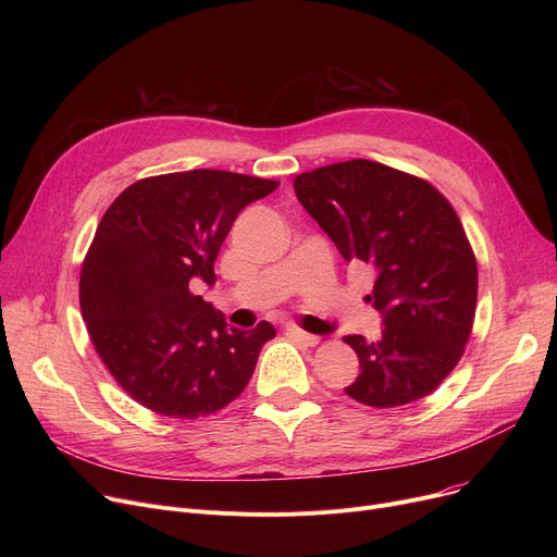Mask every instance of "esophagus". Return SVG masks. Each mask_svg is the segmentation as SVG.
Wrapping results in <instances>:
<instances>
[{
    "instance_id": "34e87169",
    "label": "esophagus",
    "mask_w": 557,
    "mask_h": 557,
    "mask_svg": "<svg viewBox=\"0 0 557 557\" xmlns=\"http://www.w3.org/2000/svg\"><path fill=\"white\" fill-rule=\"evenodd\" d=\"M284 332H286V336L296 338V341H300V343H305V345H318V341H320L318 336H313V334H309V332H305V330H300V327H296V325H286Z\"/></svg>"
}]
</instances>
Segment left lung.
<instances>
[{
    "instance_id": "8db88e82",
    "label": "left lung",
    "mask_w": 557,
    "mask_h": 557,
    "mask_svg": "<svg viewBox=\"0 0 557 557\" xmlns=\"http://www.w3.org/2000/svg\"><path fill=\"white\" fill-rule=\"evenodd\" d=\"M294 189L347 261L374 271L382 338L345 336L361 374L345 393L372 408L418 401L458 366L476 313L479 269L451 202L429 181L347 160L300 173Z\"/></svg>"
}]
</instances>
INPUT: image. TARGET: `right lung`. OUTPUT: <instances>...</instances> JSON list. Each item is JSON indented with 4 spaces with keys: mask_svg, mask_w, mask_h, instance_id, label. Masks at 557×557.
Here are the masks:
<instances>
[{
    "mask_svg": "<svg viewBox=\"0 0 557 557\" xmlns=\"http://www.w3.org/2000/svg\"><path fill=\"white\" fill-rule=\"evenodd\" d=\"M280 183L194 169L141 178L106 210L81 269L78 300L97 355L137 404L166 418H208L248 386L275 327H227L191 286L237 214Z\"/></svg>",
    "mask_w": 557,
    "mask_h": 557,
    "instance_id": "right-lung-1",
    "label": "right lung"
}]
</instances>
